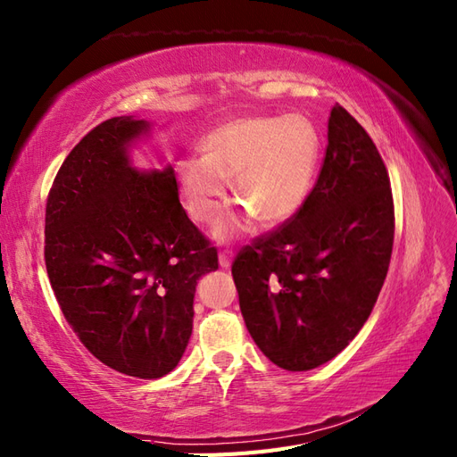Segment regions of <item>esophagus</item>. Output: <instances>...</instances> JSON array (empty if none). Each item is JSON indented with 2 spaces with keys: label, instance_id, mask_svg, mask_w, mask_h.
Listing matches in <instances>:
<instances>
[{
  "label": "esophagus",
  "instance_id": "1",
  "mask_svg": "<svg viewBox=\"0 0 457 457\" xmlns=\"http://www.w3.org/2000/svg\"><path fill=\"white\" fill-rule=\"evenodd\" d=\"M231 257H233V253L229 249L220 251V267L221 269H229L231 267Z\"/></svg>",
  "mask_w": 457,
  "mask_h": 457
}]
</instances>
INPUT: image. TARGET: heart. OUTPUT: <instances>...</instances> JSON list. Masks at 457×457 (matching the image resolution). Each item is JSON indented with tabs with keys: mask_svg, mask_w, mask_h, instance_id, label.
I'll return each mask as SVG.
<instances>
[{
	"mask_svg": "<svg viewBox=\"0 0 457 457\" xmlns=\"http://www.w3.org/2000/svg\"><path fill=\"white\" fill-rule=\"evenodd\" d=\"M203 152V157L180 159L177 165L190 216L200 224L214 220L228 193L226 180H233L237 203L261 224L277 226L310 195L320 136L300 114L249 116L210 132ZM237 228V220H221L216 236L224 239Z\"/></svg>",
	"mask_w": 457,
	"mask_h": 457,
	"instance_id": "b5f03b06",
	"label": "heart"
}]
</instances>
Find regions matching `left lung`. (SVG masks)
<instances>
[{
    "mask_svg": "<svg viewBox=\"0 0 457 457\" xmlns=\"http://www.w3.org/2000/svg\"><path fill=\"white\" fill-rule=\"evenodd\" d=\"M327 140L302 208L231 264L253 341L290 372L328 362L358 335L394 249V195L372 137L337 103Z\"/></svg>",
    "mask_w": 457,
    "mask_h": 457,
    "instance_id": "left-lung-1",
    "label": "left lung"
}]
</instances>
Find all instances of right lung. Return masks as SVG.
<instances>
[{"mask_svg":"<svg viewBox=\"0 0 457 457\" xmlns=\"http://www.w3.org/2000/svg\"><path fill=\"white\" fill-rule=\"evenodd\" d=\"M147 129L114 116L63 159L46 198L45 262L81 345L116 372H171L193 333L196 280L218 269L180 206L171 167L137 173L126 147Z\"/></svg>","mask_w":457,"mask_h":457,"instance_id":"add662e5","label":"right lung"}]
</instances>
